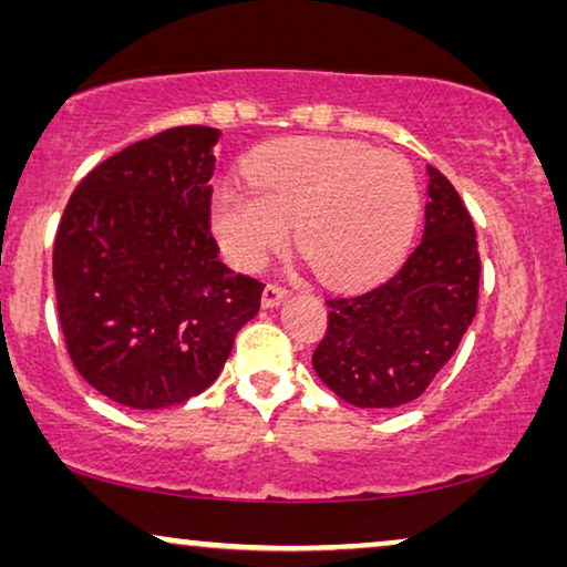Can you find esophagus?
Instances as JSON below:
<instances>
[{
  "label": "esophagus",
  "instance_id": "1",
  "mask_svg": "<svg viewBox=\"0 0 567 567\" xmlns=\"http://www.w3.org/2000/svg\"><path fill=\"white\" fill-rule=\"evenodd\" d=\"M286 297H289V291L281 289V286H276V284H268L266 289H262V307L274 309V307L281 305Z\"/></svg>",
  "mask_w": 567,
  "mask_h": 567
}]
</instances>
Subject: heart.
Instances as JSON below:
<instances>
[{
    "label": "heart",
    "mask_w": 567,
    "mask_h": 567,
    "mask_svg": "<svg viewBox=\"0 0 567 567\" xmlns=\"http://www.w3.org/2000/svg\"><path fill=\"white\" fill-rule=\"evenodd\" d=\"M250 188L224 183L212 224L227 258L258 270L293 237L322 281L359 286L402 258L417 221L413 169L392 152L340 138H284L255 152Z\"/></svg>",
    "instance_id": "obj_1"
}]
</instances>
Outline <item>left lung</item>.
<instances>
[{
  "label": "left lung",
  "instance_id": "1",
  "mask_svg": "<svg viewBox=\"0 0 567 567\" xmlns=\"http://www.w3.org/2000/svg\"><path fill=\"white\" fill-rule=\"evenodd\" d=\"M475 224L454 185L429 167L421 245L374 289L328 299L317 377L353 408L390 410L421 398L477 312Z\"/></svg>",
  "mask_w": 567,
  "mask_h": 567
}]
</instances>
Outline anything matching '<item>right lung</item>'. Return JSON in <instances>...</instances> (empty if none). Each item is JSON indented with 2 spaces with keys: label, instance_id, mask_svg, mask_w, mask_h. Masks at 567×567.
Masks as SVG:
<instances>
[{
  "label": "right lung",
  "instance_id": "obj_1",
  "mask_svg": "<svg viewBox=\"0 0 567 567\" xmlns=\"http://www.w3.org/2000/svg\"><path fill=\"white\" fill-rule=\"evenodd\" d=\"M221 131L177 126L113 154L69 198L53 243L66 351L107 400L162 410L196 398L260 309L262 284L212 235Z\"/></svg>",
  "mask_w": 567,
  "mask_h": 567
}]
</instances>
